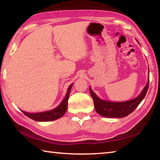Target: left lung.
Masks as SVG:
<instances>
[{"mask_svg":"<svg viewBox=\"0 0 160 160\" xmlns=\"http://www.w3.org/2000/svg\"><path fill=\"white\" fill-rule=\"evenodd\" d=\"M149 79L147 85L142 92L136 98L126 102H113L102 100L97 97L90 88V92L94 101V106L96 112L102 116L108 118H122L128 116L136 109L140 103L145 98L149 87Z\"/></svg>","mask_w":160,"mask_h":160,"instance_id":"left-lung-1","label":"left lung"}]
</instances>
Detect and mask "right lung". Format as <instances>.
<instances>
[{"instance_id":"1","label":"right lung","mask_w":160,"mask_h":160,"mask_svg":"<svg viewBox=\"0 0 160 160\" xmlns=\"http://www.w3.org/2000/svg\"><path fill=\"white\" fill-rule=\"evenodd\" d=\"M72 86V84H71L68 88L67 93L66 94V97L63 99V101L58 106L53 109L52 110L47 111V112H40V113H28L24 111H22V113L28 117L33 119L34 121H54L56 120L59 118L63 116L65 113H66L67 108H68V100L69 98V94L70 92V90Z\"/></svg>"}]
</instances>
